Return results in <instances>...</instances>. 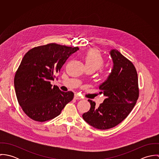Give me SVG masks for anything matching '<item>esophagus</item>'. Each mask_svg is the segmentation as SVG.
Segmentation results:
<instances>
[{
  "mask_svg": "<svg viewBox=\"0 0 159 159\" xmlns=\"http://www.w3.org/2000/svg\"><path fill=\"white\" fill-rule=\"evenodd\" d=\"M74 98H75V99H76V100H80V99L82 98V97H80V96H79L78 94H75V95H74Z\"/></svg>",
  "mask_w": 159,
  "mask_h": 159,
  "instance_id": "1",
  "label": "esophagus"
}]
</instances>
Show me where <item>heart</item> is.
I'll return each instance as SVG.
<instances>
[{"label": "heart", "mask_w": 159, "mask_h": 159, "mask_svg": "<svg viewBox=\"0 0 159 159\" xmlns=\"http://www.w3.org/2000/svg\"><path fill=\"white\" fill-rule=\"evenodd\" d=\"M83 59L86 67L92 68L95 71L102 67L104 64L103 56L95 49H91L85 52Z\"/></svg>", "instance_id": "heart-1"}]
</instances>
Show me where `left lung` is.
<instances>
[{
    "label": "left lung",
    "mask_w": 159,
    "mask_h": 159,
    "mask_svg": "<svg viewBox=\"0 0 159 159\" xmlns=\"http://www.w3.org/2000/svg\"><path fill=\"white\" fill-rule=\"evenodd\" d=\"M113 67L107 79L98 86L105 98L98 107L88 100L90 110L83 119L93 127L107 130L118 125L131 112L138 98V75L134 64L117 49L110 52Z\"/></svg>",
    "instance_id": "obj_1"
}]
</instances>
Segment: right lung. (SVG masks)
Listing matches in <instances>:
<instances>
[{
    "instance_id": "obj_1",
    "label": "right lung",
    "mask_w": 159,
    "mask_h": 159,
    "mask_svg": "<svg viewBox=\"0 0 159 159\" xmlns=\"http://www.w3.org/2000/svg\"><path fill=\"white\" fill-rule=\"evenodd\" d=\"M78 49V47L50 43L35 47L24 55L16 72L14 85L18 103L30 118L39 122L52 119L73 100V92L52 87L51 81Z\"/></svg>"
}]
</instances>
